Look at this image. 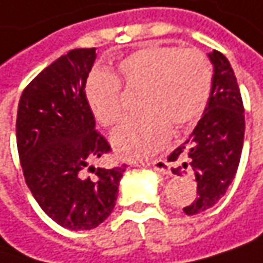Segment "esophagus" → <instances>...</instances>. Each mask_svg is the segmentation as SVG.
<instances>
[{
    "label": "esophagus",
    "mask_w": 263,
    "mask_h": 263,
    "mask_svg": "<svg viewBox=\"0 0 263 263\" xmlns=\"http://www.w3.org/2000/svg\"><path fill=\"white\" fill-rule=\"evenodd\" d=\"M143 165H146V166H153V168H156V170H159V171H162L163 174H171V170H170V163L166 162L165 159H156V161H152V162H147L143 163Z\"/></svg>",
    "instance_id": "obj_1"
}]
</instances>
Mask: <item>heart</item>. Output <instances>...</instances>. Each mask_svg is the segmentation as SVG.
Returning <instances> with one entry per match:
<instances>
[{
	"label": "heart",
	"instance_id": "heart-1",
	"mask_svg": "<svg viewBox=\"0 0 263 263\" xmlns=\"http://www.w3.org/2000/svg\"><path fill=\"white\" fill-rule=\"evenodd\" d=\"M141 89L144 115L117 128L111 144L125 159H147L159 153L171 137V126L183 129L199 120L209 104L213 71L196 49L153 46L119 62L117 76L93 71L85 85L86 102L102 126H115L123 115L122 87Z\"/></svg>",
	"mask_w": 263,
	"mask_h": 263
}]
</instances>
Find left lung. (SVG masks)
<instances>
[{
  "label": "left lung",
  "instance_id": "8db88e82",
  "mask_svg": "<svg viewBox=\"0 0 263 263\" xmlns=\"http://www.w3.org/2000/svg\"><path fill=\"white\" fill-rule=\"evenodd\" d=\"M209 58L214 68L209 105L189 138L168 158L173 162L180 158L187 161L173 168L174 174L191 168L196 178V198L183 209L189 216L211 209L226 193L237 174L244 143V105L237 77L220 52L213 50Z\"/></svg>",
  "mask_w": 263,
  "mask_h": 263
}]
</instances>
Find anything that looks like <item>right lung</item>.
Returning a JSON list of instances; mask_svg holds the SVG:
<instances>
[{
  "label": "right lung",
  "mask_w": 263,
  "mask_h": 263,
  "mask_svg": "<svg viewBox=\"0 0 263 263\" xmlns=\"http://www.w3.org/2000/svg\"><path fill=\"white\" fill-rule=\"evenodd\" d=\"M95 47L58 58L26 86L16 119V141L24 177L43 211L58 224L89 231L116 205L125 166L90 163L111 152L95 129L85 97ZM86 169L96 176L87 178Z\"/></svg>",
  "instance_id": "right-lung-1"
}]
</instances>
